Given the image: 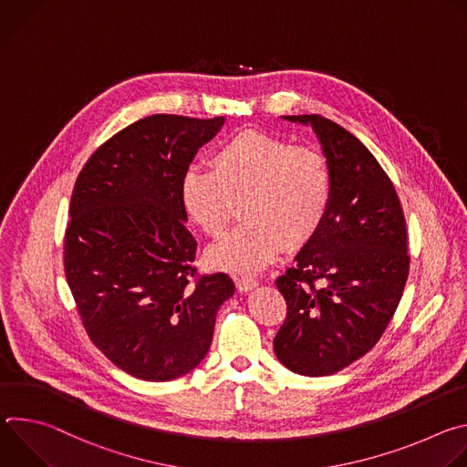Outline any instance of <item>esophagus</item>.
I'll return each instance as SVG.
<instances>
[{
	"mask_svg": "<svg viewBox=\"0 0 467 467\" xmlns=\"http://www.w3.org/2000/svg\"><path fill=\"white\" fill-rule=\"evenodd\" d=\"M256 286H258V281L253 279V277H249V275H240V277H236V288H238L240 292H249V290H253V288H256Z\"/></svg>",
	"mask_w": 467,
	"mask_h": 467,
	"instance_id": "esophagus-1",
	"label": "esophagus"
}]
</instances>
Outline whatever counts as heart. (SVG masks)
I'll list each match as a JSON object with an SVG mask.
<instances>
[{
  "label": "heart",
  "instance_id": "obj_1",
  "mask_svg": "<svg viewBox=\"0 0 467 467\" xmlns=\"http://www.w3.org/2000/svg\"><path fill=\"white\" fill-rule=\"evenodd\" d=\"M211 170L190 168L181 197L186 213L211 238H222L244 205L245 223L209 251L214 268L251 274L283 249H299L323 225L335 177L316 148L258 129H244L211 155Z\"/></svg>",
  "mask_w": 467,
  "mask_h": 467
}]
</instances>
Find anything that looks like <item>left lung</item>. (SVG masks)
I'll return each mask as SVG.
<instances>
[{
  "label": "left lung",
  "instance_id": "8db88e82",
  "mask_svg": "<svg viewBox=\"0 0 467 467\" xmlns=\"http://www.w3.org/2000/svg\"><path fill=\"white\" fill-rule=\"evenodd\" d=\"M285 118L312 125L335 188L323 225L277 279L286 319L274 349L294 373L323 377L384 335L409 279L407 222L393 182L349 130L317 114Z\"/></svg>",
  "mask_w": 467,
  "mask_h": 467
}]
</instances>
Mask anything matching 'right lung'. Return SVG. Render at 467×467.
Segmentation results:
<instances>
[{"label":"right lung","instance_id":"1","mask_svg":"<svg viewBox=\"0 0 467 467\" xmlns=\"http://www.w3.org/2000/svg\"><path fill=\"white\" fill-rule=\"evenodd\" d=\"M223 116L153 114L127 125L78 175L64 233V274L92 344L121 371L182 377L211 348L227 274H199L184 225L182 175Z\"/></svg>","mask_w":467,"mask_h":467}]
</instances>
